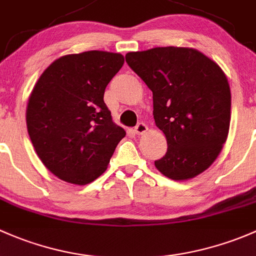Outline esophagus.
<instances>
[{"label": "esophagus", "mask_w": 256, "mask_h": 256, "mask_svg": "<svg viewBox=\"0 0 256 256\" xmlns=\"http://www.w3.org/2000/svg\"><path fill=\"white\" fill-rule=\"evenodd\" d=\"M134 130H136V134H139V136H140V134L146 133L148 126L146 124V123L140 122V123H138V124H136V129H134Z\"/></svg>", "instance_id": "esophagus-1"}]
</instances>
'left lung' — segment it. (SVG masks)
Instances as JSON below:
<instances>
[{
    "label": "left lung",
    "mask_w": 256,
    "mask_h": 256,
    "mask_svg": "<svg viewBox=\"0 0 256 256\" xmlns=\"http://www.w3.org/2000/svg\"><path fill=\"white\" fill-rule=\"evenodd\" d=\"M126 62L152 91L155 124L166 136L168 152L155 166L176 181L204 172L228 136L230 88L224 72L192 48L132 52Z\"/></svg>",
    "instance_id": "8db88e82"
}]
</instances>
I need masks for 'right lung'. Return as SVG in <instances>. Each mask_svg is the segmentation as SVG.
Returning a JSON list of instances; mask_svg holds the SVG:
<instances>
[{
	"instance_id": "add662e5",
	"label": "right lung",
	"mask_w": 256,
	"mask_h": 256,
	"mask_svg": "<svg viewBox=\"0 0 256 256\" xmlns=\"http://www.w3.org/2000/svg\"><path fill=\"white\" fill-rule=\"evenodd\" d=\"M123 64L118 52L70 54L50 64L36 81L28 100V134L42 162L62 180L75 185L96 180L126 136L104 101Z\"/></svg>"
}]
</instances>
